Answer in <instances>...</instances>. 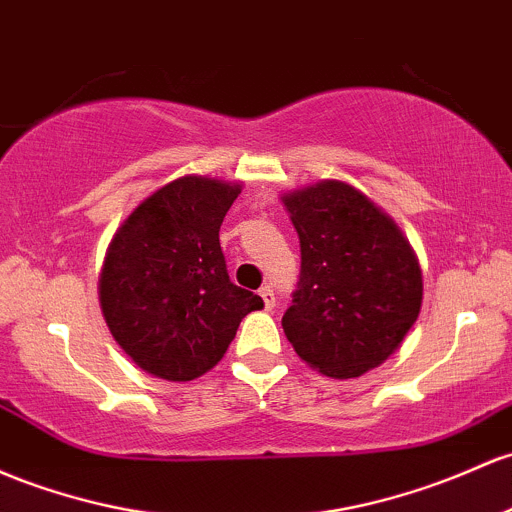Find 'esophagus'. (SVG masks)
Masks as SVG:
<instances>
[{"instance_id":"esophagus-1","label":"esophagus","mask_w":512,"mask_h":512,"mask_svg":"<svg viewBox=\"0 0 512 512\" xmlns=\"http://www.w3.org/2000/svg\"><path fill=\"white\" fill-rule=\"evenodd\" d=\"M260 296H262V301H265V306L269 308V311H272L274 303H277V299H274V289H272V286H262Z\"/></svg>"}]
</instances>
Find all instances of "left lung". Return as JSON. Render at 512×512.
<instances>
[{"mask_svg":"<svg viewBox=\"0 0 512 512\" xmlns=\"http://www.w3.org/2000/svg\"><path fill=\"white\" fill-rule=\"evenodd\" d=\"M301 279L282 325L308 367L355 379L398 350L423 306V272L396 221L340 179L282 196Z\"/></svg>","mask_w":512,"mask_h":512,"instance_id":"1","label":"left lung"}]
</instances>
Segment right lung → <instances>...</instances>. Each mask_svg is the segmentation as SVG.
Wrapping results in <instances>:
<instances>
[{
    "label": "right lung",
    "instance_id": "1",
    "mask_svg": "<svg viewBox=\"0 0 512 512\" xmlns=\"http://www.w3.org/2000/svg\"><path fill=\"white\" fill-rule=\"evenodd\" d=\"M243 184L184 174L143 199L106 247L99 303L145 374L192 381L216 367L247 313L265 303L230 282L223 218Z\"/></svg>",
    "mask_w": 512,
    "mask_h": 512
}]
</instances>
